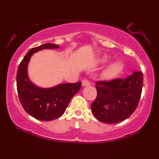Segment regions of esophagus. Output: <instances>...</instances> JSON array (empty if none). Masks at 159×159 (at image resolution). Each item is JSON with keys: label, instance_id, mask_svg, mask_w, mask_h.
I'll return each mask as SVG.
<instances>
[{"label": "esophagus", "instance_id": "esophagus-1", "mask_svg": "<svg viewBox=\"0 0 159 159\" xmlns=\"http://www.w3.org/2000/svg\"><path fill=\"white\" fill-rule=\"evenodd\" d=\"M90 84V81H88V80H83V81H82V86H83V87H86V86H89Z\"/></svg>", "mask_w": 159, "mask_h": 159}]
</instances>
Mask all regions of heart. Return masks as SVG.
<instances>
[{
  "mask_svg": "<svg viewBox=\"0 0 159 159\" xmlns=\"http://www.w3.org/2000/svg\"><path fill=\"white\" fill-rule=\"evenodd\" d=\"M109 61L108 56H104L100 59V62L102 63H105ZM122 64L120 62H114V63H111L107 67L106 69L104 71L103 75L104 77L106 78H111L116 75L118 72L121 70Z\"/></svg>",
  "mask_w": 159,
  "mask_h": 159,
  "instance_id": "obj_1",
  "label": "heart"
}]
</instances>
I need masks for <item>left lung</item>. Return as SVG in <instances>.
<instances>
[{"instance_id": "8db88e82", "label": "left lung", "mask_w": 159, "mask_h": 159, "mask_svg": "<svg viewBox=\"0 0 159 159\" xmlns=\"http://www.w3.org/2000/svg\"><path fill=\"white\" fill-rule=\"evenodd\" d=\"M143 81V73L135 71L125 79L96 82L97 96L91 105L95 117L105 123L126 120L138 107Z\"/></svg>"}]
</instances>
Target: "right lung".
Wrapping results in <instances>:
<instances>
[{
  "label": "right lung",
  "mask_w": 159,
  "mask_h": 159,
  "mask_svg": "<svg viewBox=\"0 0 159 159\" xmlns=\"http://www.w3.org/2000/svg\"><path fill=\"white\" fill-rule=\"evenodd\" d=\"M59 47L55 44L45 43L31 48L18 68L16 84L20 102L27 114L42 121H50L61 116L71 98L79 91L81 86V82H77L42 88L30 81L27 74V66L33 54L43 49H54Z\"/></svg>",
  "instance_id": "1"
}]
</instances>
